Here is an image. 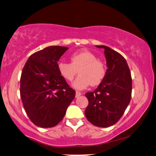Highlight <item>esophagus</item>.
<instances>
[{"label": "esophagus", "instance_id": "1", "mask_svg": "<svg viewBox=\"0 0 156 156\" xmlns=\"http://www.w3.org/2000/svg\"><path fill=\"white\" fill-rule=\"evenodd\" d=\"M80 95H81V93H80V92H79V91H76V98L79 97Z\"/></svg>", "mask_w": 156, "mask_h": 156}]
</instances>
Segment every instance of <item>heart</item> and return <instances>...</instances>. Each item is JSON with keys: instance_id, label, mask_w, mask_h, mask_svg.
Segmentation results:
<instances>
[{"instance_id": "b5f03b06", "label": "heart", "mask_w": 156, "mask_h": 156, "mask_svg": "<svg viewBox=\"0 0 156 156\" xmlns=\"http://www.w3.org/2000/svg\"><path fill=\"white\" fill-rule=\"evenodd\" d=\"M71 63L60 61L58 63V71L62 78L69 81L73 79L79 72V76L73 83V87L83 90L89 85L97 86L106 76V66L102 61L90 51L83 50L74 52L70 56Z\"/></svg>"}]
</instances>
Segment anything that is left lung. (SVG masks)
<instances>
[{"instance_id": "1", "label": "left lung", "mask_w": 156, "mask_h": 156, "mask_svg": "<svg viewBox=\"0 0 156 156\" xmlns=\"http://www.w3.org/2000/svg\"><path fill=\"white\" fill-rule=\"evenodd\" d=\"M104 50L106 76L94 92L86 96L88 106L85 110L92 125L108 127L119 121L129 105L132 94V78L127 61L119 52L104 45H96Z\"/></svg>"}]
</instances>
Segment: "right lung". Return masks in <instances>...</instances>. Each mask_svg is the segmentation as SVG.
Masks as SVG:
<instances>
[{
  "label": "right lung",
  "instance_id": "add662e5",
  "mask_svg": "<svg viewBox=\"0 0 156 156\" xmlns=\"http://www.w3.org/2000/svg\"><path fill=\"white\" fill-rule=\"evenodd\" d=\"M68 50L61 46L45 47L31 55L23 68L21 101L29 119L39 127L58 125L76 96L58 69V62Z\"/></svg>",
  "mask_w": 156,
  "mask_h": 156
}]
</instances>
